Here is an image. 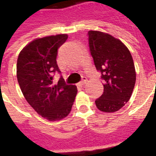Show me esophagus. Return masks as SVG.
Masks as SVG:
<instances>
[{
	"instance_id": "1",
	"label": "esophagus",
	"mask_w": 156,
	"mask_h": 156,
	"mask_svg": "<svg viewBox=\"0 0 156 156\" xmlns=\"http://www.w3.org/2000/svg\"><path fill=\"white\" fill-rule=\"evenodd\" d=\"M87 81H88L87 78H86V77H83L81 82H79V84L81 85V86H83V85H84L85 83H86V82H87Z\"/></svg>"
}]
</instances>
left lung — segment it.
Wrapping results in <instances>:
<instances>
[{
    "label": "left lung",
    "instance_id": "8db88e82",
    "mask_svg": "<svg viewBox=\"0 0 156 156\" xmlns=\"http://www.w3.org/2000/svg\"><path fill=\"white\" fill-rule=\"evenodd\" d=\"M89 49L96 69L101 73L104 93L95 100L100 111L116 112L130 98L136 73L127 47L119 39L105 32L89 31Z\"/></svg>",
    "mask_w": 156,
    "mask_h": 156
}]
</instances>
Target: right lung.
<instances>
[{
  "mask_svg": "<svg viewBox=\"0 0 156 156\" xmlns=\"http://www.w3.org/2000/svg\"><path fill=\"white\" fill-rule=\"evenodd\" d=\"M68 39L67 34L37 38L19 53L16 77L26 100L41 117L61 120L72 109L77 87L60 78L53 83V74L60 70L57 64L58 49Z\"/></svg>",
  "mask_w": 156,
  "mask_h": 156,
  "instance_id": "1",
  "label": "right lung"
}]
</instances>
